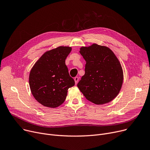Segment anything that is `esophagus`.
Masks as SVG:
<instances>
[{
	"label": "esophagus",
	"mask_w": 150,
	"mask_h": 150,
	"mask_svg": "<svg viewBox=\"0 0 150 150\" xmlns=\"http://www.w3.org/2000/svg\"><path fill=\"white\" fill-rule=\"evenodd\" d=\"M74 80H75V84H76L79 81V78L78 76H76L74 78Z\"/></svg>",
	"instance_id": "esophagus-1"
}]
</instances>
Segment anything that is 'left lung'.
<instances>
[{
  "mask_svg": "<svg viewBox=\"0 0 150 150\" xmlns=\"http://www.w3.org/2000/svg\"><path fill=\"white\" fill-rule=\"evenodd\" d=\"M86 62L85 74L77 84L86 98L97 105L110 103L122 88L124 74L118 58L109 47L93 43L80 47Z\"/></svg>",
  "mask_w": 150,
  "mask_h": 150,
  "instance_id": "left-lung-1",
  "label": "left lung"
}]
</instances>
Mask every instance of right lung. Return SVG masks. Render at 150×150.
I'll use <instances>...</instances> for the list:
<instances>
[{
  "label": "right lung",
  "mask_w": 150,
  "mask_h": 150,
  "mask_svg": "<svg viewBox=\"0 0 150 150\" xmlns=\"http://www.w3.org/2000/svg\"><path fill=\"white\" fill-rule=\"evenodd\" d=\"M72 47L58 46L45 52L33 66L29 76L31 92L40 104L56 108L65 101L67 90L75 85L65 59Z\"/></svg>",
  "instance_id": "right-lung-1"
}]
</instances>
